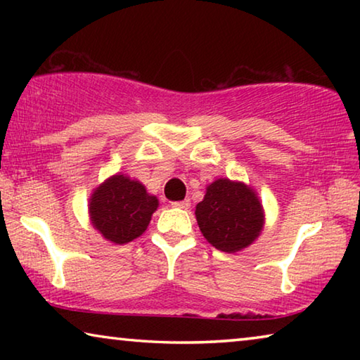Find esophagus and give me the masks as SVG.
I'll use <instances>...</instances> for the list:
<instances>
[{
	"instance_id": "1",
	"label": "esophagus",
	"mask_w": 360,
	"mask_h": 360,
	"mask_svg": "<svg viewBox=\"0 0 360 360\" xmlns=\"http://www.w3.org/2000/svg\"><path fill=\"white\" fill-rule=\"evenodd\" d=\"M173 208H181V210H187L188 206H191V200L186 198V200H181V202H173L172 203Z\"/></svg>"
}]
</instances>
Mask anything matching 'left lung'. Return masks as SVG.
I'll use <instances>...</instances> for the list:
<instances>
[{"mask_svg": "<svg viewBox=\"0 0 360 360\" xmlns=\"http://www.w3.org/2000/svg\"><path fill=\"white\" fill-rule=\"evenodd\" d=\"M198 227L219 251L236 252L257 238L264 212L259 198L241 182L217 179L195 210Z\"/></svg>", "mask_w": 360, "mask_h": 360, "instance_id": "8db88e82", "label": "left lung"}]
</instances>
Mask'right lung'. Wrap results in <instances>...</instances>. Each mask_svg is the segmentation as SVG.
Listing matches in <instances>:
<instances>
[{
	"label": "right lung",
	"instance_id": "right-lung-1",
	"mask_svg": "<svg viewBox=\"0 0 360 360\" xmlns=\"http://www.w3.org/2000/svg\"><path fill=\"white\" fill-rule=\"evenodd\" d=\"M158 200L144 186L124 174H115L96 188L90 198L92 224L106 240L124 245L148 229Z\"/></svg>",
	"mask_w": 360,
	"mask_h": 360
}]
</instances>
